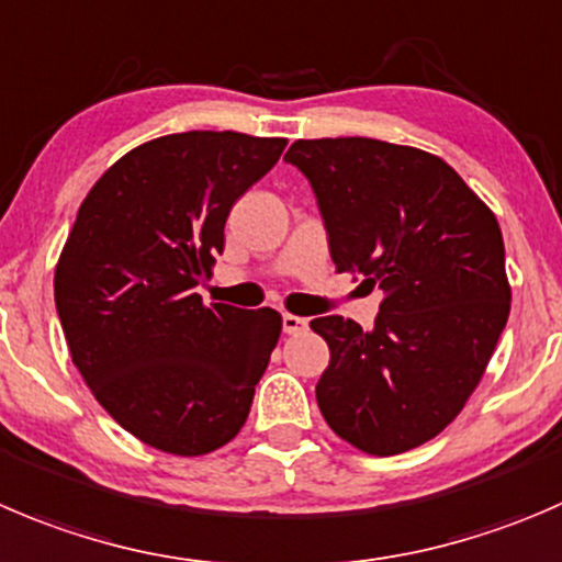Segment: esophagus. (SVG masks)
Returning <instances> with one entry per match:
<instances>
[{
    "label": "esophagus",
    "mask_w": 562,
    "mask_h": 562,
    "mask_svg": "<svg viewBox=\"0 0 562 562\" xmlns=\"http://www.w3.org/2000/svg\"><path fill=\"white\" fill-rule=\"evenodd\" d=\"M282 329H285L288 335H302V331L307 329V318H299V315L285 313L282 315Z\"/></svg>",
    "instance_id": "esophagus-1"
}]
</instances>
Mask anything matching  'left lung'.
<instances>
[{"instance_id":"obj_1","label":"left lung","mask_w":562,"mask_h":562,"mask_svg":"<svg viewBox=\"0 0 562 562\" xmlns=\"http://www.w3.org/2000/svg\"><path fill=\"white\" fill-rule=\"evenodd\" d=\"M337 271L384 291L373 329L310 321L329 346L315 397L370 456L428 442L464 408L510 313L497 216L439 156L368 136L296 139Z\"/></svg>"}]
</instances>
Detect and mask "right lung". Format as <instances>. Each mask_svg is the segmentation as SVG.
<instances>
[{"label":"right lung","instance_id":"add662e5","mask_svg":"<svg viewBox=\"0 0 562 562\" xmlns=\"http://www.w3.org/2000/svg\"><path fill=\"white\" fill-rule=\"evenodd\" d=\"M280 136L187 131L114 161L76 214L54 302L70 359L136 439L205 456L247 423L280 340L277 310L205 304L236 200L285 150Z\"/></svg>","mask_w":562,"mask_h":562}]
</instances>
